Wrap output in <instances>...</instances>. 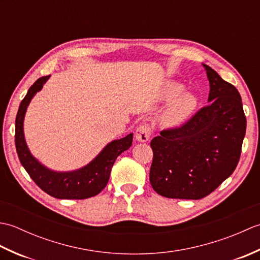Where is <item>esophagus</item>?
I'll use <instances>...</instances> for the list:
<instances>
[{
  "instance_id": "obj_1",
  "label": "esophagus",
  "mask_w": 260,
  "mask_h": 260,
  "mask_svg": "<svg viewBox=\"0 0 260 260\" xmlns=\"http://www.w3.org/2000/svg\"><path fill=\"white\" fill-rule=\"evenodd\" d=\"M152 134V128L150 125H141L135 132V139L139 142H147Z\"/></svg>"
}]
</instances>
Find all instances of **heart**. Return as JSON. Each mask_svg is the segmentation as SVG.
Here are the masks:
<instances>
[{
    "instance_id": "1",
    "label": "heart",
    "mask_w": 260,
    "mask_h": 260,
    "mask_svg": "<svg viewBox=\"0 0 260 260\" xmlns=\"http://www.w3.org/2000/svg\"><path fill=\"white\" fill-rule=\"evenodd\" d=\"M183 91V86L176 82H170L164 88L165 101H172ZM179 96V95H178ZM198 105L197 97L190 92H184L176 98L165 113V121L171 126H179L189 119Z\"/></svg>"
}]
</instances>
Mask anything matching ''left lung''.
<instances>
[{
	"instance_id": "obj_1",
	"label": "left lung",
	"mask_w": 260,
	"mask_h": 260,
	"mask_svg": "<svg viewBox=\"0 0 260 260\" xmlns=\"http://www.w3.org/2000/svg\"><path fill=\"white\" fill-rule=\"evenodd\" d=\"M210 82L208 106L151 141V185L159 196L199 200L234 173L246 134L237 88L203 63Z\"/></svg>"
}]
</instances>
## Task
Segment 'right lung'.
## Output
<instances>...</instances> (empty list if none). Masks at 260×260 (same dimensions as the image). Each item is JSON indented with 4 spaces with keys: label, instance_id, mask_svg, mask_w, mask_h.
<instances>
[{
    "label": "right lung",
    "instance_id": "1",
    "mask_svg": "<svg viewBox=\"0 0 260 260\" xmlns=\"http://www.w3.org/2000/svg\"><path fill=\"white\" fill-rule=\"evenodd\" d=\"M49 77L50 76L39 78L29 88L20 104L15 119V147L19 159L30 178L49 196L57 199L75 200L95 197L106 186L116 158L131 147L133 134L110 142L89 164L79 170L71 172H56L46 168L32 156L26 146L23 134V120L32 97L42 89Z\"/></svg>",
    "mask_w": 260,
    "mask_h": 260
}]
</instances>
